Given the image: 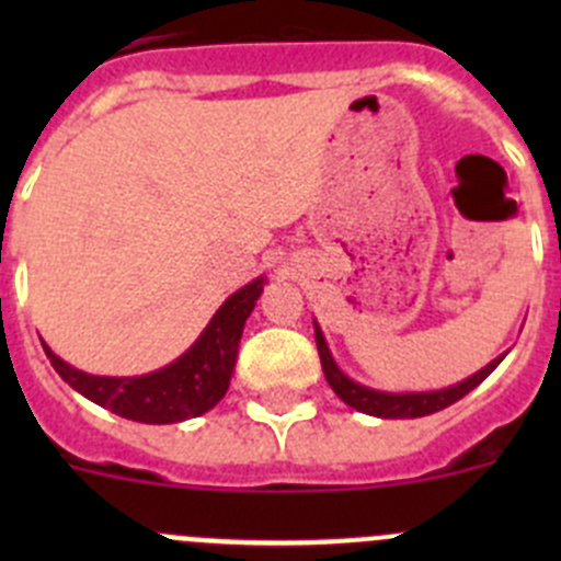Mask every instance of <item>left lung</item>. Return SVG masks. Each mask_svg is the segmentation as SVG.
I'll list each match as a JSON object with an SVG mask.
<instances>
[{
	"label": "left lung",
	"instance_id": "1",
	"mask_svg": "<svg viewBox=\"0 0 561 561\" xmlns=\"http://www.w3.org/2000/svg\"><path fill=\"white\" fill-rule=\"evenodd\" d=\"M314 339H317V353H320L322 360V371H325V380L328 386L333 388V393L344 401L347 407L353 410L364 412V415H375L382 417V421H404V417H423V415H432V412L445 410V407L456 404L458 399L474 390L496 366L505 360V355L511 353H502L496 355L491 364H485L483 369H478L474 375H469L467 380L456 382V386L448 388H437V390H401V393H393V390H377L364 386V382H355L353 377L344 375L339 369V364L333 360L331 347L325 342V333H322L320 322L314 320Z\"/></svg>",
	"mask_w": 561,
	"mask_h": 561
}]
</instances>
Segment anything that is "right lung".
Wrapping results in <instances>:
<instances>
[{"mask_svg":"<svg viewBox=\"0 0 561 561\" xmlns=\"http://www.w3.org/2000/svg\"><path fill=\"white\" fill-rule=\"evenodd\" d=\"M265 276H257L249 285L225 298L222 307L214 312L201 336L190 344L186 353L171 360L162 369L138 377H103L89 375L61 360L43 342L50 366L59 371L61 380L94 404L138 423H181L203 415L222 401L233 377L239 358L241 333L247 317L252 314Z\"/></svg>","mask_w":561,"mask_h":561,"instance_id":"1","label":"right lung"}]
</instances>
